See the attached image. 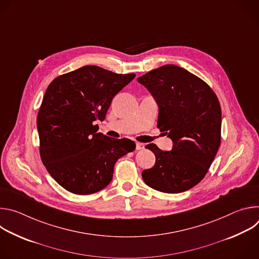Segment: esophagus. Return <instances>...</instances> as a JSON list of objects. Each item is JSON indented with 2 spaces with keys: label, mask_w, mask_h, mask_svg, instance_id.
<instances>
[{
  "label": "esophagus",
  "mask_w": 259,
  "mask_h": 259,
  "mask_svg": "<svg viewBox=\"0 0 259 259\" xmlns=\"http://www.w3.org/2000/svg\"><path fill=\"white\" fill-rule=\"evenodd\" d=\"M144 147V144L142 142H136V150L139 151V150H142Z\"/></svg>",
  "instance_id": "1"
}]
</instances>
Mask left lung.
<instances>
[{
    "instance_id": "8db88e82",
    "label": "left lung",
    "mask_w": 259,
    "mask_h": 259,
    "mask_svg": "<svg viewBox=\"0 0 259 259\" xmlns=\"http://www.w3.org/2000/svg\"><path fill=\"white\" fill-rule=\"evenodd\" d=\"M137 81L159 105L158 125L173 141L171 152L152 143L145 147L156 156L141 175L147 186L167 194L186 192L205 177L221 141V108L210 86L194 73L166 64Z\"/></svg>"
}]
</instances>
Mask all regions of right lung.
Masks as SVG:
<instances>
[{"label":"right lung","instance_id":"add662e5","mask_svg":"<svg viewBox=\"0 0 259 259\" xmlns=\"http://www.w3.org/2000/svg\"><path fill=\"white\" fill-rule=\"evenodd\" d=\"M134 77L85 65L49 84L36 117L40 156L69 193L90 195L104 189L116 162L135 150L134 141L107 137L94 125L105 119L114 96Z\"/></svg>","mask_w":259,"mask_h":259}]
</instances>
